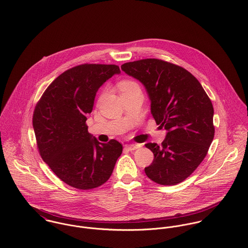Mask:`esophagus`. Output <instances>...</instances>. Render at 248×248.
Returning a JSON list of instances; mask_svg holds the SVG:
<instances>
[{
    "label": "esophagus",
    "instance_id": "obj_1",
    "mask_svg": "<svg viewBox=\"0 0 248 248\" xmlns=\"http://www.w3.org/2000/svg\"><path fill=\"white\" fill-rule=\"evenodd\" d=\"M140 147H141V145H139V144H130V145H125L124 146L125 149H127V150H130V151L139 149Z\"/></svg>",
    "mask_w": 248,
    "mask_h": 248
}]
</instances>
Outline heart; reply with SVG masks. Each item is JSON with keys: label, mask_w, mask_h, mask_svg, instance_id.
Masks as SVG:
<instances>
[{"label": "heart", "mask_w": 248, "mask_h": 248, "mask_svg": "<svg viewBox=\"0 0 248 248\" xmlns=\"http://www.w3.org/2000/svg\"><path fill=\"white\" fill-rule=\"evenodd\" d=\"M136 86H138V85L134 81H131V80H124L119 84V87H120L122 93H124V92L128 91L129 89L136 87Z\"/></svg>", "instance_id": "1"}]
</instances>
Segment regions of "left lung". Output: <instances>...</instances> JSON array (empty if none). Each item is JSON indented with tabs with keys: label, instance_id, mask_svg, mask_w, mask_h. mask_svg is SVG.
<instances>
[{
	"label": "left lung",
	"instance_id": "1",
	"mask_svg": "<svg viewBox=\"0 0 248 248\" xmlns=\"http://www.w3.org/2000/svg\"><path fill=\"white\" fill-rule=\"evenodd\" d=\"M121 68L144 85L156 124L167 130L161 147L146 144L154 154L146 174L161 185L182 182L203 161L214 139L211 100L198 79L177 65L149 58Z\"/></svg>",
	"mask_w": 248,
	"mask_h": 248
}]
</instances>
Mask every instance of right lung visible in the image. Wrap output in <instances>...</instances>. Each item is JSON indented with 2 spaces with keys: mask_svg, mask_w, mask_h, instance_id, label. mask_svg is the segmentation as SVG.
<instances>
[{
  "mask_svg": "<svg viewBox=\"0 0 248 248\" xmlns=\"http://www.w3.org/2000/svg\"><path fill=\"white\" fill-rule=\"evenodd\" d=\"M120 74L117 65L74 67L50 83L35 107L32 125L40 155L69 186L90 190L102 185L122 154L118 141L99 143L85 124L99 87Z\"/></svg>",
  "mask_w": 248,
  "mask_h": 248,
  "instance_id": "right-lung-1",
  "label": "right lung"
}]
</instances>
